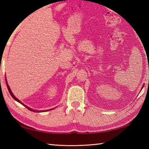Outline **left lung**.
<instances>
[{"label":"left lung","mask_w":149,"mask_h":149,"mask_svg":"<svg viewBox=\"0 0 149 149\" xmlns=\"http://www.w3.org/2000/svg\"><path fill=\"white\" fill-rule=\"evenodd\" d=\"M143 86H144V85H143V87H142V88H141V89H143Z\"/></svg>","instance_id":"8db88e82"}]
</instances>
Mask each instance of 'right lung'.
I'll list each match as a JSON object with an SVG mask.
<instances>
[{
  "label": "right lung",
  "mask_w": 149,
  "mask_h": 149,
  "mask_svg": "<svg viewBox=\"0 0 149 149\" xmlns=\"http://www.w3.org/2000/svg\"><path fill=\"white\" fill-rule=\"evenodd\" d=\"M5 79H6V85H7V87H8V91H9V93H10V95L12 96V98H13V99L15 100H16L17 102H19L20 104H22V105H24L25 107L26 108H27V109L28 110H29L30 111H32V112H47V111H49V110H53L54 108H51V109H49V110H33V109H32V108H29V107H27V106H26V104H24L23 102H22L21 101H20V100H19V99H17V98L15 97V96L14 95V94L13 93H12V91H11V89H10V87H9V85H8V83H7V81H6V77H5Z\"/></svg>",
  "instance_id": "add662e5"
}]
</instances>
